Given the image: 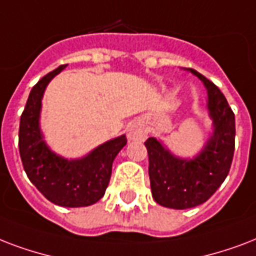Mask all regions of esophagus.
Masks as SVG:
<instances>
[{
	"instance_id": "34e87169",
	"label": "esophagus",
	"mask_w": 256,
	"mask_h": 256,
	"mask_svg": "<svg viewBox=\"0 0 256 256\" xmlns=\"http://www.w3.org/2000/svg\"><path fill=\"white\" fill-rule=\"evenodd\" d=\"M128 138L130 140H142V138H146V132H144L142 126H132L128 130Z\"/></svg>"
}]
</instances>
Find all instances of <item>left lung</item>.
<instances>
[{"label": "left lung", "mask_w": 256, "mask_h": 256, "mask_svg": "<svg viewBox=\"0 0 256 256\" xmlns=\"http://www.w3.org/2000/svg\"><path fill=\"white\" fill-rule=\"evenodd\" d=\"M208 90V110L214 134L202 154L192 160L172 156L155 138L144 142L148 150V174L156 203L186 210L207 202L227 178L235 150V114L216 85L190 68Z\"/></svg>", "instance_id": "obj_1"}]
</instances>
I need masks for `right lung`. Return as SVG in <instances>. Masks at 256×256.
<instances>
[{"label":"right lung","instance_id":"add662e5","mask_svg":"<svg viewBox=\"0 0 256 256\" xmlns=\"http://www.w3.org/2000/svg\"><path fill=\"white\" fill-rule=\"evenodd\" d=\"M64 68L60 65L32 88L20 118V156L29 180L49 202L62 207H86L106 194L112 163L126 138L122 134L104 142L80 160L62 159L48 148L38 126L41 98L48 82Z\"/></svg>","mask_w":256,"mask_h":256}]
</instances>
